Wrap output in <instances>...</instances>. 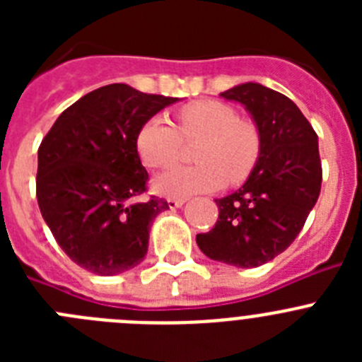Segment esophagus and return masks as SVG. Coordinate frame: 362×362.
Returning a JSON list of instances; mask_svg holds the SVG:
<instances>
[{
	"mask_svg": "<svg viewBox=\"0 0 362 362\" xmlns=\"http://www.w3.org/2000/svg\"><path fill=\"white\" fill-rule=\"evenodd\" d=\"M185 204V199H181V197H170L168 199V206L170 209H179V206H183Z\"/></svg>",
	"mask_w": 362,
	"mask_h": 362,
	"instance_id": "esophagus-1",
	"label": "esophagus"
}]
</instances>
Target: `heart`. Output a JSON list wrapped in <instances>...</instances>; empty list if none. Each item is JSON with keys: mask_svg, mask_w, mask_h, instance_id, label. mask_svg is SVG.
<instances>
[{"mask_svg": "<svg viewBox=\"0 0 362 362\" xmlns=\"http://www.w3.org/2000/svg\"><path fill=\"white\" fill-rule=\"evenodd\" d=\"M201 141L194 158L199 165L181 166L156 179L163 196L185 197L212 192L228 181L239 185L254 172L263 139L259 127L239 117L228 103L199 99L177 110V127L163 117H150L136 137L137 153L150 168H168L181 159L185 143Z\"/></svg>", "mask_w": 362, "mask_h": 362, "instance_id": "b5f03b06", "label": "heart"}]
</instances>
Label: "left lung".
Wrapping results in <instances>:
<instances>
[{
    "label": "left lung",
    "instance_id": "1",
    "mask_svg": "<svg viewBox=\"0 0 362 362\" xmlns=\"http://www.w3.org/2000/svg\"><path fill=\"white\" fill-rule=\"evenodd\" d=\"M246 107L263 150L246 183L216 199L214 228L197 233L204 255L239 268L268 263L296 241L321 192L317 134L292 99L259 83L221 92Z\"/></svg>",
    "mask_w": 362,
    "mask_h": 362
}]
</instances>
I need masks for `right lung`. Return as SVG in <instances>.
I'll return each mask as SVG.
<instances>
[{
  "mask_svg": "<svg viewBox=\"0 0 362 362\" xmlns=\"http://www.w3.org/2000/svg\"><path fill=\"white\" fill-rule=\"evenodd\" d=\"M177 98L145 94L123 83L101 86L70 105L37 148L36 196L63 252L95 276L143 261L163 197L145 194L148 172L137 153L143 124Z\"/></svg>",
  "mask_w": 362,
  "mask_h": 362,
  "instance_id": "1",
  "label": "right lung"
}]
</instances>
